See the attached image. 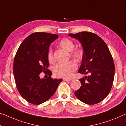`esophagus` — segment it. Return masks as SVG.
<instances>
[{
	"label": "esophagus",
	"mask_w": 126,
	"mask_h": 126,
	"mask_svg": "<svg viewBox=\"0 0 126 126\" xmlns=\"http://www.w3.org/2000/svg\"><path fill=\"white\" fill-rule=\"evenodd\" d=\"M71 80V79H68V78H63V80L64 81H70Z\"/></svg>",
	"instance_id": "esophagus-1"
}]
</instances>
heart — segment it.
Returning a JSON list of instances; mask_svg holds the SVG:
<instances>
[{
    "label": "heart",
    "instance_id": "obj_1",
    "mask_svg": "<svg viewBox=\"0 0 126 126\" xmlns=\"http://www.w3.org/2000/svg\"><path fill=\"white\" fill-rule=\"evenodd\" d=\"M59 47L70 52L71 56L77 61L82 60L83 57V52L82 49L74 48L75 44L72 40L67 38H63L59 43ZM48 60L50 63L55 62V57L52 49L49 48L47 53ZM77 69V65L74 61H70L66 63H58L53 67V71L55 76L61 78H70Z\"/></svg>",
    "mask_w": 126,
    "mask_h": 126
}]
</instances>
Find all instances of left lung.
Here are the masks:
<instances>
[{
	"label": "left lung",
	"instance_id": "1",
	"mask_svg": "<svg viewBox=\"0 0 126 126\" xmlns=\"http://www.w3.org/2000/svg\"><path fill=\"white\" fill-rule=\"evenodd\" d=\"M69 35L77 39L83 48L78 72L89 74L79 79L82 86L74 92L75 95L88 105L99 103L109 94L114 78V63L109 48L99 36L91 32Z\"/></svg>",
	"mask_w": 126,
	"mask_h": 126
}]
</instances>
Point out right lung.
<instances>
[{
  "instance_id": "1",
  "label": "right lung",
  "mask_w": 126,
  "mask_h": 126,
  "mask_svg": "<svg viewBox=\"0 0 126 126\" xmlns=\"http://www.w3.org/2000/svg\"><path fill=\"white\" fill-rule=\"evenodd\" d=\"M58 36L44 32H34L22 42L15 55L13 74L17 90L25 100L34 105L47 101L63 81L52 78V71L48 69L49 47ZM42 72L49 75L48 78L40 79Z\"/></svg>"
}]
</instances>
